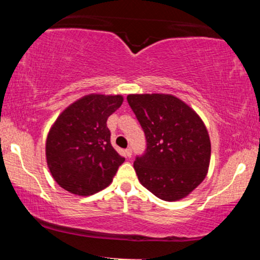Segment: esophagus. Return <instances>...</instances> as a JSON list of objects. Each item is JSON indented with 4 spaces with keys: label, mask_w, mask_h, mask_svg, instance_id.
Instances as JSON below:
<instances>
[{
    "label": "esophagus",
    "mask_w": 260,
    "mask_h": 260,
    "mask_svg": "<svg viewBox=\"0 0 260 260\" xmlns=\"http://www.w3.org/2000/svg\"><path fill=\"white\" fill-rule=\"evenodd\" d=\"M124 154H126L127 157H131V156H132V149L127 148L126 150H124Z\"/></svg>",
    "instance_id": "1"
}]
</instances>
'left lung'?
I'll return each mask as SVG.
<instances>
[{
    "label": "left lung",
    "mask_w": 260,
    "mask_h": 260,
    "mask_svg": "<svg viewBox=\"0 0 260 260\" xmlns=\"http://www.w3.org/2000/svg\"><path fill=\"white\" fill-rule=\"evenodd\" d=\"M127 101L147 138L144 155L133 165L139 182L162 201L187 197L204 181L210 164L204 122L171 94H129Z\"/></svg>",
    "instance_id": "1"
}]
</instances>
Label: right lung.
I'll return each mask as SVG.
<instances>
[{
  "label": "right lung",
  "mask_w": 260,
  "mask_h": 260,
  "mask_svg": "<svg viewBox=\"0 0 260 260\" xmlns=\"http://www.w3.org/2000/svg\"><path fill=\"white\" fill-rule=\"evenodd\" d=\"M122 103V95H85L66 107L50 128L47 168L63 189L91 196L111 183L124 157L112 148L106 122Z\"/></svg>",
  "instance_id": "1"
}]
</instances>
